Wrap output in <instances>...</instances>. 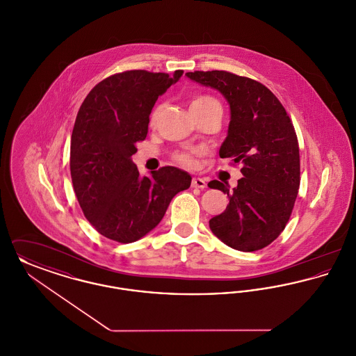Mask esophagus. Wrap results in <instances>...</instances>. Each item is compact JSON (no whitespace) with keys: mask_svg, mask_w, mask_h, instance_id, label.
Returning a JSON list of instances; mask_svg holds the SVG:
<instances>
[{"mask_svg":"<svg viewBox=\"0 0 356 356\" xmlns=\"http://www.w3.org/2000/svg\"><path fill=\"white\" fill-rule=\"evenodd\" d=\"M191 184H192V186H195V188H200V189H203V188L207 186L205 180H204V179H200V177H193Z\"/></svg>","mask_w":356,"mask_h":356,"instance_id":"34e87169","label":"esophagus"}]
</instances>
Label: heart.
Masks as SVG:
<instances>
[{
    "instance_id": "1",
    "label": "heart",
    "mask_w": 356,
    "mask_h": 356,
    "mask_svg": "<svg viewBox=\"0 0 356 356\" xmlns=\"http://www.w3.org/2000/svg\"><path fill=\"white\" fill-rule=\"evenodd\" d=\"M189 109H197V111H212V109H215V111H220L221 112L220 102H218L216 99L208 96V95H199V96H196L191 102ZM154 118H156V112H153L151 120L153 121ZM175 160L177 163H180L181 165H186V167H192L193 163H195L193 156L191 153L186 152L177 153L175 156Z\"/></svg>"
}]
</instances>
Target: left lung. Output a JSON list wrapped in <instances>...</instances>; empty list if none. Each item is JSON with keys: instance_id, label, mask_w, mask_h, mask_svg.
<instances>
[{"instance_id": "1", "label": "left lung", "mask_w": 356, "mask_h": 356, "mask_svg": "<svg viewBox=\"0 0 356 356\" xmlns=\"http://www.w3.org/2000/svg\"><path fill=\"white\" fill-rule=\"evenodd\" d=\"M186 76L216 89L228 102L231 121L219 154L243 165L235 188L218 180L208 184L229 199L209 228L234 250H261L282 234L298 196L300 159L293 125L271 90L252 79L224 70Z\"/></svg>"}]
</instances>
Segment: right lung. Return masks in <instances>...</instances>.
<instances>
[{
  "label": "right lung",
  "instance_id": "1",
  "mask_svg": "<svg viewBox=\"0 0 356 356\" xmlns=\"http://www.w3.org/2000/svg\"><path fill=\"white\" fill-rule=\"evenodd\" d=\"M183 70H128L96 85L85 97L70 138V176L85 218L102 236L134 243L161 221L191 175L176 167L141 176L132 161L148 134L159 96Z\"/></svg>",
  "mask_w": 356,
  "mask_h": 356
}]
</instances>
